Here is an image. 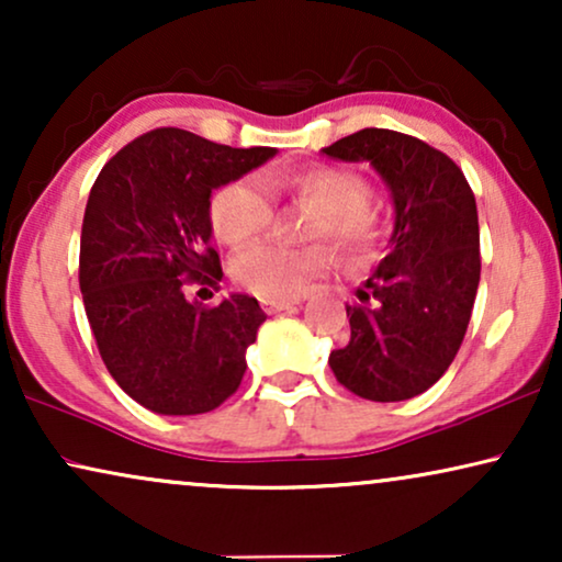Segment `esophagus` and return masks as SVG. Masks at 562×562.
Wrapping results in <instances>:
<instances>
[{
    "mask_svg": "<svg viewBox=\"0 0 562 562\" xmlns=\"http://www.w3.org/2000/svg\"><path fill=\"white\" fill-rule=\"evenodd\" d=\"M260 304H263V310L268 314H279L283 310H291V306L299 304V302H296V299H263Z\"/></svg>",
    "mask_w": 562,
    "mask_h": 562,
    "instance_id": "34e87169",
    "label": "esophagus"
}]
</instances>
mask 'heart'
I'll list each match as a JSON object with an SVG mask.
<instances>
[{"mask_svg":"<svg viewBox=\"0 0 562 562\" xmlns=\"http://www.w3.org/2000/svg\"><path fill=\"white\" fill-rule=\"evenodd\" d=\"M274 191H289L314 206L310 237H329L348 256H368L381 235L379 212L373 210L371 183L356 171L335 166H312L302 171H271L243 176L212 196L210 220L214 233L227 245H245L263 235L273 220ZM333 260L327 245L260 243L233 260V279L263 299H294L314 276Z\"/></svg>","mask_w":562,"mask_h":562,"instance_id":"b5f03b06","label":"heart"}]
</instances>
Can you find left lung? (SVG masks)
Listing matches in <instances>:
<instances>
[{
    "instance_id": "obj_1",
    "label": "left lung",
    "mask_w": 562,
    "mask_h": 562,
    "mask_svg": "<svg viewBox=\"0 0 562 562\" xmlns=\"http://www.w3.org/2000/svg\"><path fill=\"white\" fill-rule=\"evenodd\" d=\"M322 153L371 164L391 191L389 256L348 304L350 342L329 352L345 389L368 402H404L442 379L458 356L481 281L479 212L445 153L396 130L366 127Z\"/></svg>"
}]
</instances>
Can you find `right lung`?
<instances>
[{"instance_id": "right-lung-1", "label": "right lung", "mask_w": 562, "mask_h": 562, "mask_svg": "<svg viewBox=\"0 0 562 562\" xmlns=\"http://www.w3.org/2000/svg\"><path fill=\"white\" fill-rule=\"evenodd\" d=\"M273 156L160 127L97 176L81 227L83 310L106 371L145 409L204 414L240 386L245 352L266 322L258 299L229 294L206 306L187 299V286L222 279L212 191Z\"/></svg>"}]
</instances>
